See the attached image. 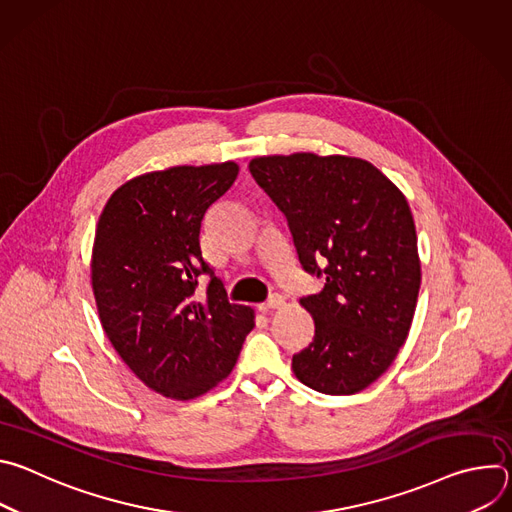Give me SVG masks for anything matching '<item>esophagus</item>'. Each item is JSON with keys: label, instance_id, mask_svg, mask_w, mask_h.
<instances>
[{"label": "esophagus", "instance_id": "1", "mask_svg": "<svg viewBox=\"0 0 512 512\" xmlns=\"http://www.w3.org/2000/svg\"><path fill=\"white\" fill-rule=\"evenodd\" d=\"M285 304V300H283V296H279V294H275V296H271L267 302H263V304H259L257 306V310L259 312H271V310H277V308H281Z\"/></svg>", "mask_w": 512, "mask_h": 512}]
</instances>
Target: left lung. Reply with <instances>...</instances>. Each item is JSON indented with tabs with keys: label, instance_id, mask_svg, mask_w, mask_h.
<instances>
[{
	"label": "left lung",
	"instance_id": "1",
	"mask_svg": "<svg viewBox=\"0 0 512 512\" xmlns=\"http://www.w3.org/2000/svg\"><path fill=\"white\" fill-rule=\"evenodd\" d=\"M249 170L285 214L304 269L326 277L320 294L300 300L316 334L291 358L294 375L326 395L367 389L393 364L417 306L405 194L371 162L338 154L259 156Z\"/></svg>",
	"mask_w": 512,
	"mask_h": 512
}]
</instances>
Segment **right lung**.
I'll list each match as a JSON object with an SVG mask.
<instances>
[{"mask_svg":"<svg viewBox=\"0 0 512 512\" xmlns=\"http://www.w3.org/2000/svg\"><path fill=\"white\" fill-rule=\"evenodd\" d=\"M239 166H174L121 184L95 231L91 285L101 326L133 375L152 391L190 401L235 369L255 312L227 300L200 251L206 210ZM211 283L198 292L197 277Z\"/></svg>","mask_w":512,"mask_h":512,"instance_id":"obj_1","label":"right lung"}]
</instances>
